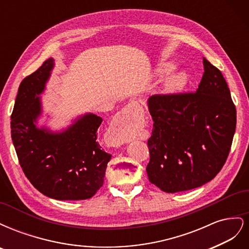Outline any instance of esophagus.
Segmentation results:
<instances>
[{
  "label": "esophagus",
  "instance_id": "esophagus-1",
  "mask_svg": "<svg viewBox=\"0 0 249 249\" xmlns=\"http://www.w3.org/2000/svg\"><path fill=\"white\" fill-rule=\"evenodd\" d=\"M140 109L141 108L136 102H132L127 105L124 110L113 122L108 132L109 142L112 146L118 147L129 142V138L126 137L127 129H129V126L139 123Z\"/></svg>",
  "mask_w": 249,
  "mask_h": 249
}]
</instances>
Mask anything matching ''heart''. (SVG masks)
Listing matches in <instances>:
<instances>
[{
  "label": "heart",
  "instance_id": "1",
  "mask_svg": "<svg viewBox=\"0 0 249 249\" xmlns=\"http://www.w3.org/2000/svg\"><path fill=\"white\" fill-rule=\"evenodd\" d=\"M171 70V66L170 65H166L164 66L161 69V71L162 72H167ZM186 82V76L183 73V72H178V73H175L172 74V76L168 79L166 85L168 88L170 89H178L182 87ZM127 138H129V136H127Z\"/></svg>",
  "mask_w": 249,
  "mask_h": 249
}]
</instances>
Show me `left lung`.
<instances>
[{
	"mask_svg": "<svg viewBox=\"0 0 249 249\" xmlns=\"http://www.w3.org/2000/svg\"><path fill=\"white\" fill-rule=\"evenodd\" d=\"M205 72L194 92L154 94L147 140L149 182L164 192L194 189L210 182L228 159L237 111L221 71L203 58Z\"/></svg>",
	"mask_w": 249,
	"mask_h": 249,
	"instance_id": "obj_1",
	"label": "left lung"
}]
</instances>
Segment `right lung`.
Listing matches in <instances>:
<instances>
[{
    "mask_svg": "<svg viewBox=\"0 0 249 249\" xmlns=\"http://www.w3.org/2000/svg\"><path fill=\"white\" fill-rule=\"evenodd\" d=\"M54 66L52 58L21 81L11 114V138L25 176L58 200L91 198L104 184L111 155L96 141L103 119L86 114L62 133L37 129L40 94Z\"/></svg>",
    "mask_w": 249,
    "mask_h": 249,
    "instance_id": "1",
    "label": "right lung"
}]
</instances>
